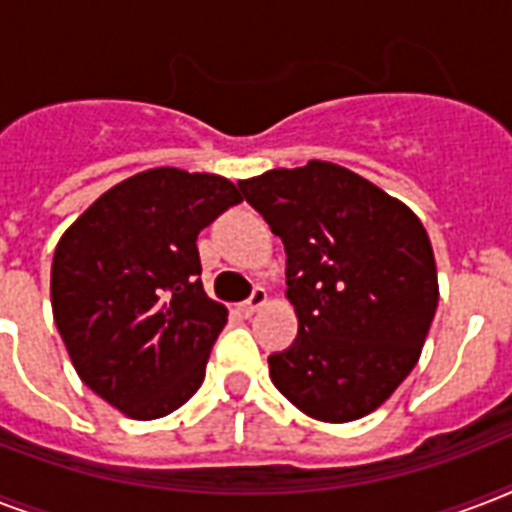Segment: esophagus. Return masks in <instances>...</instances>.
Returning <instances> with one entry per match:
<instances>
[{
    "instance_id": "obj_1",
    "label": "esophagus",
    "mask_w": 512,
    "mask_h": 512,
    "mask_svg": "<svg viewBox=\"0 0 512 512\" xmlns=\"http://www.w3.org/2000/svg\"><path fill=\"white\" fill-rule=\"evenodd\" d=\"M265 303H268V292H265L263 287H255L252 289V295L241 303V311H244V316H252V313L260 311Z\"/></svg>"
}]
</instances>
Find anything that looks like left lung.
Here are the masks:
<instances>
[{"mask_svg": "<svg viewBox=\"0 0 512 512\" xmlns=\"http://www.w3.org/2000/svg\"><path fill=\"white\" fill-rule=\"evenodd\" d=\"M287 252L297 337L273 385L324 422L374 412L420 358L438 305L433 247L412 209L329 162L239 183Z\"/></svg>", "mask_w": 512, "mask_h": 512, "instance_id": "left-lung-1", "label": "left lung"}]
</instances>
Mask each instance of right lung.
<instances>
[{"label":"right lung","instance_id":"add662e5","mask_svg":"<svg viewBox=\"0 0 512 512\" xmlns=\"http://www.w3.org/2000/svg\"><path fill=\"white\" fill-rule=\"evenodd\" d=\"M231 180L156 167L106 191L52 257V313L76 372L135 420L199 390L228 311L201 287L196 236L239 204Z\"/></svg>","mask_w":512,"mask_h":512}]
</instances>
